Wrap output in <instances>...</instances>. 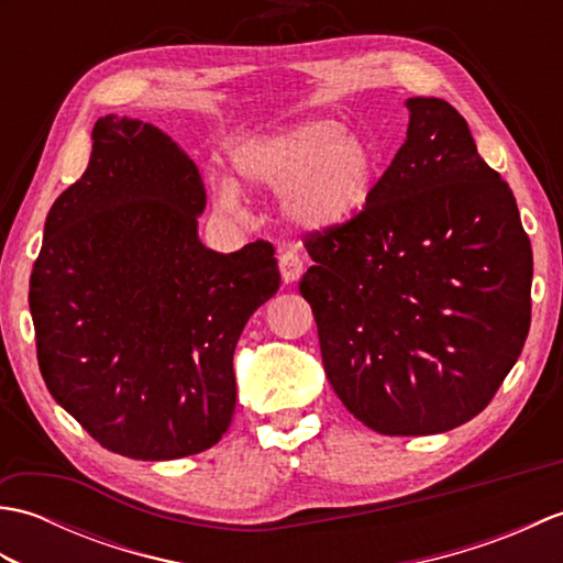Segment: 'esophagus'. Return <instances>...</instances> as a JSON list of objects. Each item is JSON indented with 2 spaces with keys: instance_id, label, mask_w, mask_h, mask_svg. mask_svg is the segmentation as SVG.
<instances>
[{
  "instance_id": "1",
  "label": "esophagus",
  "mask_w": 563,
  "mask_h": 563,
  "mask_svg": "<svg viewBox=\"0 0 563 563\" xmlns=\"http://www.w3.org/2000/svg\"><path fill=\"white\" fill-rule=\"evenodd\" d=\"M302 271H305L302 256L297 254L295 249L283 251V254H280V275H283V280L285 283H295L302 275Z\"/></svg>"
}]
</instances>
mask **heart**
<instances>
[{
  "mask_svg": "<svg viewBox=\"0 0 563 563\" xmlns=\"http://www.w3.org/2000/svg\"><path fill=\"white\" fill-rule=\"evenodd\" d=\"M242 181L283 190L285 214L305 230H331L361 212L377 178L375 147L331 118H312L246 140L232 154ZM236 186L218 184L222 208L236 206Z\"/></svg>",
  "mask_w": 563,
  "mask_h": 563,
  "instance_id": "b5f03b06",
  "label": "heart"
}]
</instances>
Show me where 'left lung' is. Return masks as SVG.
<instances>
[{
	"label": "left lung",
	"instance_id": "left-lung-1",
	"mask_svg": "<svg viewBox=\"0 0 563 563\" xmlns=\"http://www.w3.org/2000/svg\"><path fill=\"white\" fill-rule=\"evenodd\" d=\"M406 109L367 206L305 232L300 292L345 409L382 435H433L482 413L522 353L532 246L464 118L442 99Z\"/></svg>",
	"mask_w": 563,
	"mask_h": 563
}]
</instances>
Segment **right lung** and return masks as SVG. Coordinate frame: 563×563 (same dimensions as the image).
Wrapping results in <instances>:
<instances>
[{"instance_id":"obj_1","label":"right lung","mask_w":563,"mask_h":563,"mask_svg":"<svg viewBox=\"0 0 563 563\" xmlns=\"http://www.w3.org/2000/svg\"><path fill=\"white\" fill-rule=\"evenodd\" d=\"M57 196L29 305L41 375L87 433L133 460L212 448L236 404L234 345L280 288L271 242L200 244L206 186L150 123L106 115Z\"/></svg>"}]
</instances>
